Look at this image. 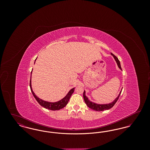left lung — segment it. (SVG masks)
<instances>
[{
  "instance_id": "left-lung-1",
  "label": "left lung",
  "mask_w": 150,
  "mask_h": 150,
  "mask_svg": "<svg viewBox=\"0 0 150 150\" xmlns=\"http://www.w3.org/2000/svg\"><path fill=\"white\" fill-rule=\"evenodd\" d=\"M111 55L114 57V58L117 64L118 67H119V69L120 70L121 69V65H120V61L118 59V58H117V57H116L115 56L114 54H113L112 53H111ZM121 92L119 93L118 97L115 99V100L111 103H108V104H102V105H100V104H97V103H95L94 102H92L91 101H90L89 100H88V98H87V97L86 96V92L85 91H84V93H83V97H84V101L86 102V105L88 106V107H89L90 108H91L92 110H94V111H104V110H109L111 108L113 107L115 105V104L116 103V102H117V100L119 99V97L121 94Z\"/></svg>"
}]
</instances>
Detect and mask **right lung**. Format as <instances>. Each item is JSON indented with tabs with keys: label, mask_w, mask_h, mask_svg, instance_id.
I'll use <instances>...</instances> for the list:
<instances>
[{
	"label": "right lung",
	"mask_w": 150,
	"mask_h": 150,
	"mask_svg": "<svg viewBox=\"0 0 150 150\" xmlns=\"http://www.w3.org/2000/svg\"><path fill=\"white\" fill-rule=\"evenodd\" d=\"M31 73H32V71H31ZM31 78H30V87L32 94H33L34 97H35V98L37 100V102L43 107H44L47 109L50 110H52V111L59 110L62 109V108L65 107L67 105V104L69 100H70L72 93H74V88H72L69 92V93L67 94V95L64 97V98H62V100H60L58 101V102H50L45 101L44 100H41L39 98H38L35 94V93H34V92L32 89V87H31Z\"/></svg>",
	"instance_id": "right-lung-1"
}]
</instances>
